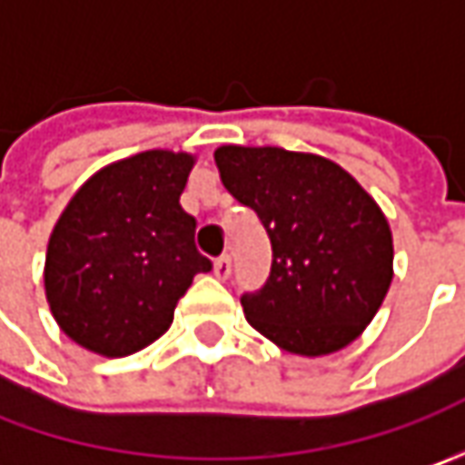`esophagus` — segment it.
Wrapping results in <instances>:
<instances>
[{
    "mask_svg": "<svg viewBox=\"0 0 465 465\" xmlns=\"http://www.w3.org/2000/svg\"><path fill=\"white\" fill-rule=\"evenodd\" d=\"M214 274H217V279H227L232 274V261H230V256H220V259L214 261Z\"/></svg>",
    "mask_w": 465,
    "mask_h": 465,
    "instance_id": "esophagus-1",
    "label": "esophagus"
}]
</instances>
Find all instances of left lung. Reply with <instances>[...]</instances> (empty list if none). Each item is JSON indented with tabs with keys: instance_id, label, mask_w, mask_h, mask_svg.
<instances>
[{
	"instance_id": "1",
	"label": "left lung",
	"mask_w": 465,
	"mask_h": 465,
	"mask_svg": "<svg viewBox=\"0 0 465 465\" xmlns=\"http://www.w3.org/2000/svg\"><path fill=\"white\" fill-rule=\"evenodd\" d=\"M214 163L272 241L266 284L241 297L248 323L302 357L351 344L393 279V238L375 199L318 154L224 144Z\"/></svg>"
}]
</instances>
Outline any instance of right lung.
<instances>
[{
  "label": "right lung",
  "mask_w": 465,
  "mask_h": 465,
  "mask_svg": "<svg viewBox=\"0 0 465 465\" xmlns=\"http://www.w3.org/2000/svg\"><path fill=\"white\" fill-rule=\"evenodd\" d=\"M193 154L150 150L98 170L72 196L45 251V300L62 331L103 357L134 354L173 323L212 261L183 212Z\"/></svg>",
  "instance_id": "right-lung-1"
}]
</instances>
